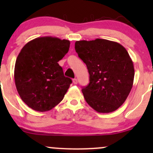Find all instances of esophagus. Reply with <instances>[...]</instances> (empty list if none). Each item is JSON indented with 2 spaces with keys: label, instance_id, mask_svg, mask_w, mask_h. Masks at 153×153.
I'll return each mask as SVG.
<instances>
[{
  "label": "esophagus",
  "instance_id": "34e87169",
  "mask_svg": "<svg viewBox=\"0 0 153 153\" xmlns=\"http://www.w3.org/2000/svg\"><path fill=\"white\" fill-rule=\"evenodd\" d=\"M73 83H74V84H77V83H78V80H77L76 78H74L73 80Z\"/></svg>",
  "mask_w": 153,
  "mask_h": 153
}]
</instances>
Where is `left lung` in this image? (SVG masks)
<instances>
[{
	"label": "left lung",
	"instance_id": "left-lung-1",
	"mask_svg": "<svg viewBox=\"0 0 153 153\" xmlns=\"http://www.w3.org/2000/svg\"><path fill=\"white\" fill-rule=\"evenodd\" d=\"M75 49L90 75L89 84L82 89L88 104L99 113L114 111L126 101L134 81V65L127 50L103 39L76 41Z\"/></svg>",
	"mask_w": 153,
	"mask_h": 153
}]
</instances>
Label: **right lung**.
I'll list each match as a JSON object with an SVG mask.
<instances>
[{
	"mask_svg": "<svg viewBox=\"0 0 153 153\" xmlns=\"http://www.w3.org/2000/svg\"><path fill=\"white\" fill-rule=\"evenodd\" d=\"M69 40L38 37L24 45L14 68L16 87L22 101L40 112L53 108L64 98L72 83L64 76L58 62L68 53Z\"/></svg>",
	"mask_w": 153,
	"mask_h": 153,
	"instance_id": "obj_1",
	"label": "right lung"
}]
</instances>
